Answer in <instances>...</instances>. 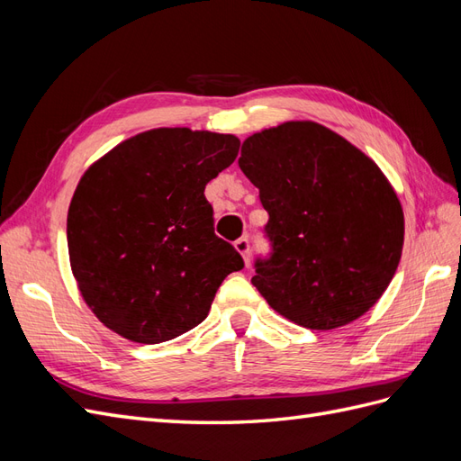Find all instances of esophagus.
<instances>
[{"label":"esophagus","mask_w":461,"mask_h":461,"mask_svg":"<svg viewBox=\"0 0 461 461\" xmlns=\"http://www.w3.org/2000/svg\"><path fill=\"white\" fill-rule=\"evenodd\" d=\"M234 248H236V252H239L244 258V261L248 265V261H249V240L246 239V236H242V239L236 240Z\"/></svg>","instance_id":"esophagus-1"}]
</instances>
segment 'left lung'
Returning <instances> with one entry per match:
<instances>
[{
	"label": "left lung",
	"mask_w": 461,
	"mask_h": 461,
	"mask_svg": "<svg viewBox=\"0 0 461 461\" xmlns=\"http://www.w3.org/2000/svg\"><path fill=\"white\" fill-rule=\"evenodd\" d=\"M239 165L269 221L252 285L296 325L330 330L369 312L402 258L403 212L364 151L313 121L246 138Z\"/></svg>",
	"instance_id": "obj_1"
}]
</instances>
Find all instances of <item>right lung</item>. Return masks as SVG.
Wrapping results in <instances>:
<instances>
[{
    "label": "right lung",
    "instance_id": "add662e5",
    "mask_svg": "<svg viewBox=\"0 0 461 461\" xmlns=\"http://www.w3.org/2000/svg\"><path fill=\"white\" fill-rule=\"evenodd\" d=\"M232 134L153 129L82 175L68 205L71 269L88 308L121 337L159 344L207 317L242 256L213 230L205 185L239 156Z\"/></svg>",
    "mask_w": 461,
    "mask_h": 461
}]
</instances>
